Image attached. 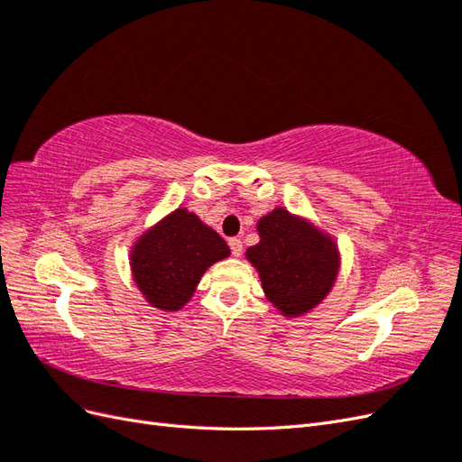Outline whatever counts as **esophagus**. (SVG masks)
<instances>
[{
  "label": "esophagus",
  "instance_id": "34e87169",
  "mask_svg": "<svg viewBox=\"0 0 462 462\" xmlns=\"http://www.w3.org/2000/svg\"><path fill=\"white\" fill-rule=\"evenodd\" d=\"M229 248H231V254L239 258L243 254V241L241 239H229Z\"/></svg>",
  "mask_w": 462,
  "mask_h": 462
}]
</instances>
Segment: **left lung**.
Returning <instances> with one entry per match:
<instances>
[{
    "label": "left lung",
    "mask_w": 462,
    "mask_h": 462,
    "mask_svg": "<svg viewBox=\"0 0 462 462\" xmlns=\"http://www.w3.org/2000/svg\"><path fill=\"white\" fill-rule=\"evenodd\" d=\"M258 233L260 243L246 250V258L260 273L265 297L285 316L312 310L337 277L335 243L283 208L262 217Z\"/></svg>",
    "instance_id": "left-lung-1"
}]
</instances>
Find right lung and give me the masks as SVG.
<instances>
[{"label": "right lung", "mask_w": 462, "mask_h": 462, "mask_svg": "<svg viewBox=\"0 0 462 462\" xmlns=\"http://www.w3.org/2000/svg\"><path fill=\"white\" fill-rule=\"evenodd\" d=\"M221 236L187 209H175L136 241L131 268L136 287L160 310H179L204 272L229 256Z\"/></svg>", "instance_id": "add662e5"}]
</instances>
